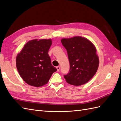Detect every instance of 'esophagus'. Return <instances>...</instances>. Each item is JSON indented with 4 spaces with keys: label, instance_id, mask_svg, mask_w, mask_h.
<instances>
[{
    "label": "esophagus",
    "instance_id": "esophagus-1",
    "mask_svg": "<svg viewBox=\"0 0 121 121\" xmlns=\"http://www.w3.org/2000/svg\"><path fill=\"white\" fill-rule=\"evenodd\" d=\"M56 69H57V71L58 72H59V70H60V66H57L56 67Z\"/></svg>",
    "mask_w": 121,
    "mask_h": 121
}]
</instances>
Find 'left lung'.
Returning a JSON list of instances; mask_svg holds the SVG:
<instances>
[{
	"label": "left lung",
	"mask_w": 121,
	"mask_h": 121,
	"mask_svg": "<svg viewBox=\"0 0 121 121\" xmlns=\"http://www.w3.org/2000/svg\"><path fill=\"white\" fill-rule=\"evenodd\" d=\"M61 41L66 49L70 64L69 72L64 75L66 81L76 86L88 82L99 65L95 46L88 39L79 36L64 38Z\"/></svg>",
	"instance_id": "1"
}]
</instances>
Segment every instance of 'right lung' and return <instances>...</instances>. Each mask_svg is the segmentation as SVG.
<instances>
[{"mask_svg": "<svg viewBox=\"0 0 121 121\" xmlns=\"http://www.w3.org/2000/svg\"><path fill=\"white\" fill-rule=\"evenodd\" d=\"M52 44L51 39L31 40L17 55V69L28 85L35 87L46 85L53 73L57 71L48 54Z\"/></svg>", "mask_w": 121, "mask_h": 121, "instance_id": "right-lung-1", "label": "right lung"}]
</instances>
